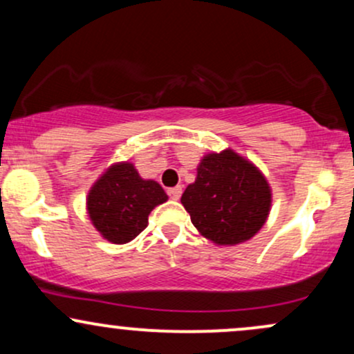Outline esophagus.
<instances>
[{
    "instance_id": "obj_1",
    "label": "esophagus",
    "mask_w": 354,
    "mask_h": 354,
    "mask_svg": "<svg viewBox=\"0 0 354 354\" xmlns=\"http://www.w3.org/2000/svg\"><path fill=\"white\" fill-rule=\"evenodd\" d=\"M181 193H183L181 186H174V188H169L168 189V196L171 198V200H180Z\"/></svg>"
}]
</instances>
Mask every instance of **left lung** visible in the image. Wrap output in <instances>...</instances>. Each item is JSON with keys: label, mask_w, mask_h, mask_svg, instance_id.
<instances>
[{"label": "left lung", "mask_w": 354, "mask_h": 354, "mask_svg": "<svg viewBox=\"0 0 354 354\" xmlns=\"http://www.w3.org/2000/svg\"><path fill=\"white\" fill-rule=\"evenodd\" d=\"M181 203L203 236L216 245H238L265 225L271 193L256 166L226 149L205 156Z\"/></svg>", "instance_id": "1"}]
</instances>
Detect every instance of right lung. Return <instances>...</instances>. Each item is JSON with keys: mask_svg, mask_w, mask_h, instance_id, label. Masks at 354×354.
<instances>
[{"mask_svg": "<svg viewBox=\"0 0 354 354\" xmlns=\"http://www.w3.org/2000/svg\"><path fill=\"white\" fill-rule=\"evenodd\" d=\"M168 200L156 181H145L135 166H111L88 194V213L95 228L111 243H128L148 225L154 206Z\"/></svg>", "mask_w": 354, "mask_h": 354, "instance_id": "obj_1", "label": "right lung"}]
</instances>
